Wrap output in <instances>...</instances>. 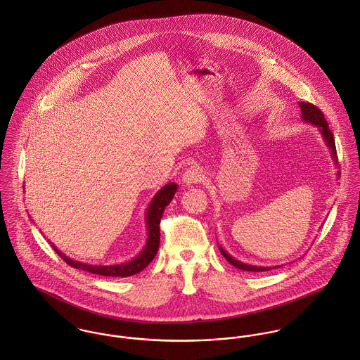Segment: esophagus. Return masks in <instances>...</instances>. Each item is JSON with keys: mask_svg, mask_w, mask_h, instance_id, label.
Wrapping results in <instances>:
<instances>
[{"mask_svg": "<svg viewBox=\"0 0 360 360\" xmlns=\"http://www.w3.org/2000/svg\"><path fill=\"white\" fill-rule=\"evenodd\" d=\"M201 179H202V172L196 165L188 168L182 175V184H184V186H188V188L199 184Z\"/></svg>", "mask_w": 360, "mask_h": 360, "instance_id": "34e87169", "label": "esophagus"}]
</instances>
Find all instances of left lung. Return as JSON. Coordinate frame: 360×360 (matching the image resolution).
I'll return each mask as SVG.
<instances>
[{"mask_svg": "<svg viewBox=\"0 0 360 360\" xmlns=\"http://www.w3.org/2000/svg\"><path fill=\"white\" fill-rule=\"evenodd\" d=\"M300 108H301V119L304 122L307 124H311L314 127H316L319 129L320 135L326 143V146L330 150V156L334 161V165L337 167L338 169V159H337V150H335V142H334V138H333V134L331 131L328 129V125H327V121L324 119L323 113L320 112L319 109L309 103V102H300L298 103ZM337 176L340 178V171H337ZM219 247V251L221 254L225 257V259L233 265L235 268L241 269V271H247V272H265V271H271V269H276L279 266H255V265H248V264H244V262H240L238 259H235L231 254H228L221 245Z\"/></svg>", "mask_w": 360, "mask_h": 360, "instance_id": "left-lung-1", "label": "left lung"}]
</instances>
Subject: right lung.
I'll use <instances>...</instances> for the list:
<instances>
[{"mask_svg":"<svg viewBox=\"0 0 360 360\" xmlns=\"http://www.w3.org/2000/svg\"><path fill=\"white\" fill-rule=\"evenodd\" d=\"M178 191V185L171 182L167 184L165 186H162L160 191L153 196V199L150 200L148 208H146V214H145V224H146V231H148V239L143 245V248L139 251V254L136 257H134L132 259L127 261V262H121V264H115V265H92V264H84L79 262L76 259H72L69 257H66V254H63L62 251H59L56 248L55 244L51 245L52 248L56 251V254L70 266L81 269V271H86L89 274L94 275H101V276H113V278H127V276H132L139 274L141 271H143L156 257L158 250H159V244H160V221L162 217V212L165 210V207L171 202V200L174 199L175 192Z\"/></svg>","mask_w":360,"mask_h":360,"instance_id":"1","label":"right lung"}]
</instances>
